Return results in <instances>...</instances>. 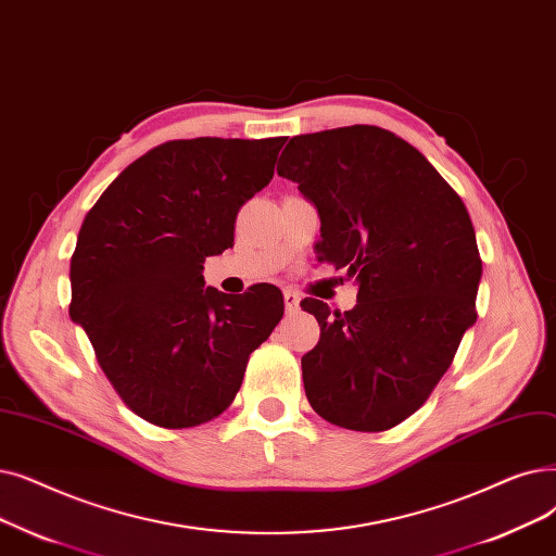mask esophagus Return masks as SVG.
Returning <instances> with one entry per match:
<instances>
[{
    "mask_svg": "<svg viewBox=\"0 0 556 556\" xmlns=\"http://www.w3.org/2000/svg\"><path fill=\"white\" fill-rule=\"evenodd\" d=\"M283 304L288 313H295L300 308V295L295 291H283Z\"/></svg>",
    "mask_w": 556,
    "mask_h": 556,
    "instance_id": "1",
    "label": "esophagus"
}]
</instances>
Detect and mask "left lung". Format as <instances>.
Listing matches in <instances>:
<instances>
[{
    "mask_svg": "<svg viewBox=\"0 0 556 556\" xmlns=\"http://www.w3.org/2000/svg\"><path fill=\"white\" fill-rule=\"evenodd\" d=\"M277 173L320 213L318 261L358 283L345 313L302 300L320 325L302 356L306 397L331 425L391 429L427 402L477 320L468 208L414 144L372 125L295 136Z\"/></svg>",
    "mask_w": 556,
    "mask_h": 556,
    "instance_id": "1",
    "label": "left lung"
}]
</instances>
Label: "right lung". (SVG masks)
I'll return each mask as SVG.
<instances>
[{"mask_svg":"<svg viewBox=\"0 0 556 556\" xmlns=\"http://www.w3.org/2000/svg\"><path fill=\"white\" fill-rule=\"evenodd\" d=\"M286 138L170 140L127 165L84 218L70 318L136 416L198 427L233 402L250 354L283 316L275 286L231 300L204 288L206 256L270 184Z\"/></svg>","mask_w":556,"mask_h":556,"instance_id":"1","label":"right lung"}]
</instances>
